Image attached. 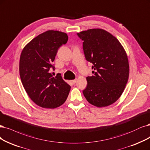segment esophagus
Returning a JSON list of instances; mask_svg holds the SVG:
<instances>
[{
  "label": "esophagus",
  "mask_w": 150,
  "mask_h": 150,
  "mask_svg": "<svg viewBox=\"0 0 150 150\" xmlns=\"http://www.w3.org/2000/svg\"><path fill=\"white\" fill-rule=\"evenodd\" d=\"M76 81H77V79H74V80H72V81H71L72 84H76Z\"/></svg>",
  "instance_id": "obj_1"
}]
</instances>
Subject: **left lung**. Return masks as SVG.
I'll return each mask as SVG.
<instances>
[{"instance_id": "8db88e82", "label": "left lung", "mask_w": 150, "mask_h": 150, "mask_svg": "<svg viewBox=\"0 0 150 150\" xmlns=\"http://www.w3.org/2000/svg\"><path fill=\"white\" fill-rule=\"evenodd\" d=\"M77 35L83 41L86 60L92 63L93 75L86 77L83 94L93 105H110L119 99L128 79L125 51L119 41L104 30L89 29Z\"/></svg>"}]
</instances>
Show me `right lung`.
<instances>
[{
  "label": "right lung",
  "mask_w": 150,
  "mask_h": 150,
  "mask_svg": "<svg viewBox=\"0 0 150 150\" xmlns=\"http://www.w3.org/2000/svg\"><path fill=\"white\" fill-rule=\"evenodd\" d=\"M68 40L66 33L48 30L26 45L20 58L19 71L23 86L31 99L43 108H54L66 100L71 86L60 74L53 76L50 69L59 47Z\"/></svg>",
  "instance_id": "obj_1"
}]
</instances>
